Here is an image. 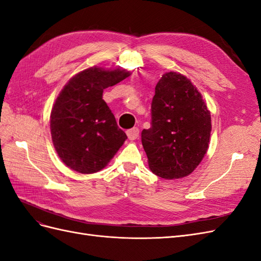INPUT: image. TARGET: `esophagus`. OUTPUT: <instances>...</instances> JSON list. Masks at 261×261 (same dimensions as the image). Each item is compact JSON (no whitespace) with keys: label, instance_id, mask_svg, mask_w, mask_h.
<instances>
[{"label":"esophagus","instance_id":"esophagus-1","mask_svg":"<svg viewBox=\"0 0 261 261\" xmlns=\"http://www.w3.org/2000/svg\"><path fill=\"white\" fill-rule=\"evenodd\" d=\"M126 134H127V137L129 140H135L139 136V129H138V127H133L130 129H127Z\"/></svg>","mask_w":261,"mask_h":261}]
</instances>
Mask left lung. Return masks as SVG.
<instances>
[{
	"mask_svg": "<svg viewBox=\"0 0 261 261\" xmlns=\"http://www.w3.org/2000/svg\"><path fill=\"white\" fill-rule=\"evenodd\" d=\"M211 117L192 82L170 72L155 86L151 102V127L141 133L149 168L172 179L187 176L208 149Z\"/></svg>",
	"mask_w": 261,
	"mask_h": 261,
	"instance_id": "left-lung-1",
	"label": "left lung"
}]
</instances>
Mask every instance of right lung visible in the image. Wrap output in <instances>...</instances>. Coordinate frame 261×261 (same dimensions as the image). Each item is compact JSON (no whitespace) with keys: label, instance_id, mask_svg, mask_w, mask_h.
Wrapping results in <instances>:
<instances>
[{"label":"right lung","instance_id":"1","mask_svg":"<svg viewBox=\"0 0 261 261\" xmlns=\"http://www.w3.org/2000/svg\"><path fill=\"white\" fill-rule=\"evenodd\" d=\"M129 75L91 67L73 77L59 94L50 127L55 150L68 168L84 174L98 172L127 139L102 93Z\"/></svg>","mask_w":261,"mask_h":261}]
</instances>
